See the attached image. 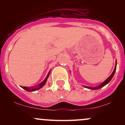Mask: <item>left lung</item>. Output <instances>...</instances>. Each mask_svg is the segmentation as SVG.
Wrapping results in <instances>:
<instances>
[{
	"label": "left lung",
	"instance_id": "left-lung-1",
	"mask_svg": "<svg viewBox=\"0 0 125 125\" xmlns=\"http://www.w3.org/2000/svg\"><path fill=\"white\" fill-rule=\"evenodd\" d=\"M116 64H117V62H116V61L115 67V69H114V71H113V72H112V73L111 74V75H110V76L108 78H107L105 81L104 82H103L102 83L100 84V85L99 86H97V87H87V86H84V87H87V88H88V89H94V90L99 89H100V88H101V87H104V86H105L106 84H107L110 81H111V79H112V77H113V76H114V74H115V73L116 69Z\"/></svg>",
	"mask_w": 125,
	"mask_h": 125
}]
</instances>
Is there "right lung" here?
<instances>
[{
  "instance_id": "obj_1",
  "label": "right lung",
  "mask_w": 125,
  "mask_h": 125,
  "mask_svg": "<svg viewBox=\"0 0 125 125\" xmlns=\"http://www.w3.org/2000/svg\"><path fill=\"white\" fill-rule=\"evenodd\" d=\"M49 73H50V71L49 72L48 75H47V76H46V78H45V79H44V81H43V82H42L41 83L39 84L38 85V87H33V88H31H31H28V87H25V86H21V87H22V88L23 89H25V90H26V91H28V92H33V91H35V90H36L39 89L40 88H41V87H42L43 86L44 84L46 83V81H47V79L48 78L49 76Z\"/></svg>"
}]
</instances>
